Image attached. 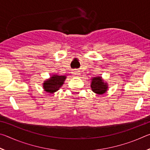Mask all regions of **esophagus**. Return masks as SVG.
Listing matches in <instances>:
<instances>
[{"label": "esophagus", "instance_id": "obj_1", "mask_svg": "<svg viewBox=\"0 0 150 150\" xmlns=\"http://www.w3.org/2000/svg\"><path fill=\"white\" fill-rule=\"evenodd\" d=\"M73 75H74L75 76H79L80 75V72L78 69H74L73 71Z\"/></svg>", "mask_w": 150, "mask_h": 150}]
</instances>
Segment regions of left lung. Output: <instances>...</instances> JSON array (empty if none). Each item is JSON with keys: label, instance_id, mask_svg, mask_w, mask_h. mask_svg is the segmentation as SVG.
I'll list each match as a JSON object with an SVG mask.
<instances>
[{"label": "left lung", "instance_id": "left-lung-1", "mask_svg": "<svg viewBox=\"0 0 150 150\" xmlns=\"http://www.w3.org/2000/svg\"><path fill=\"white\" fill-rule=\"evenodd\" d=\"M91 86L93 92L96 94H99V95L105 93L108 88L107 85L103 82L101 77L93 78Z\"/></svg>", "mask_w": 150, "mask_h": 150}]
</instances>
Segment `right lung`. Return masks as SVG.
<instances>
[{
	"instance_id": "add662e5",
	"label": "right lung",
	"mask_w": 150,
	"mask_h": 150,
	"mask_svg": "<svg viewBox=\"0 0 150 150\" xmlns=\"http://www.w3.org/2000/svg\"><path fill=\"white\" fill-rule=\"evenodd\" d=\"M65 79V76L54 75L49 80L45 81L43 87L46 92L54 93L63 85Z\"/></svg>"
}]
</instances>
